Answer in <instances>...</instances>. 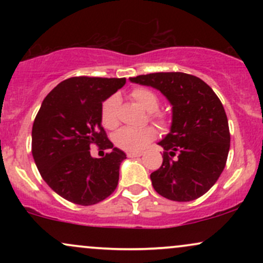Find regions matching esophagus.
<instances>
[{"mask_svg":"<svg viewBox=\"0 0 263 263\" xmlns=\"http://www.w3.org/2000/svg\"><path fill=\"white\" fill-rule=\"evenodd\" d=\"M142 152H127V157L129 158H135V157H141Z\"/></svg>","mask_w":263,"mask_h":263,"instance_id":"1","label":"esophagus"}]
</instances>
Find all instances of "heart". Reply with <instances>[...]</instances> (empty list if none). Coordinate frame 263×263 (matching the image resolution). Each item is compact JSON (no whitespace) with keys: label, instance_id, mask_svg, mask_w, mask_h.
<instances>
[{"label":"heart","instance_id":"1","mask_svg":"<svg viewBox=\"0 0 263 263\" xmlns=\"http://www.w3.org/2000/svg\"><path fill=\"white\" fill-rule=\"evenodd\" d=\"M132 98L135 99L142 107L146 108L148 112H152V117L161 126L168 125V119L165 115L155 112L159 106V99L152 90L144 89V87H136L131 92ZM120 100L116 95L110 96L101 105V121L105 127L115 128L119 123L117 119V110H119ZM156 129L153 127L134 128L123 127L116 132L114 137V142L120 148L131 151H141L147 146L151 141L155 140Z\"/></svg>","mask_w":263,"mask_h":263}]
</instances>
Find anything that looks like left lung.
<instances>
[{"label": "left lung", "instance_id": "8db88e82", "mask_svg": "<svg viewBox=\"0 0 263 263\" xmlns=\"http://www.w3.org/2000/svg\"><path fill=\"white\" fill-rule=\"evenodd\" d=\"M155 87L172 105L170 134L158 142L163 163L151 174L159 195L190 201L209 190L224 171L230 131L224 106L203 80L185 73H153L129 78Z\"/></svg>", "mask_w": 263, "mask_h": 263}]
</instances>
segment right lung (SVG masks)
Segmentation results:
<instances>
[{
  "label": "right lung",
  "mask_w": 263,
  "mask_h": 263,
  "mask_svg": "<svg viewBox=\"0 0 263 263\" xmlns=\"http://www.w3.org/2000/svg\"><path fill=\"white\" fill-rule=\"evenodd\" d=\"M125 78H69L45 96L32 128V155L44 182L57 194L92 205L114 193L125 152L114 147L101 126V105ZM110 149L102 159L89 146Z\"/></svg>",
  "instance_id": "1"
}]
</instances>
